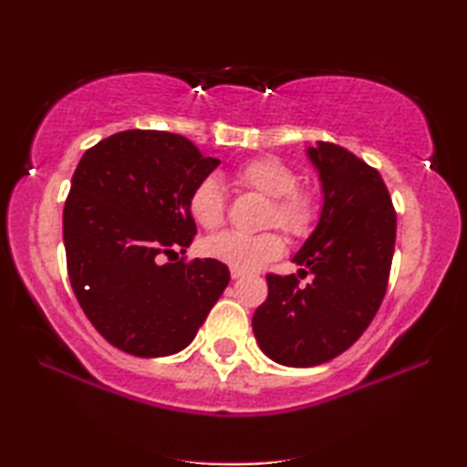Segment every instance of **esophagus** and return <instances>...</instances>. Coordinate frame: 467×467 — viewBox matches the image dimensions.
<instances>
[{
    "instance_id": "esophagus-1",
    "label": "esophagus",
    "mask_w": 467,
    "mask_h": 467,
    "mask_svg": "<svg viewBox=\"0 0 467 467\" xmlns=\"http://www.w3.org/2000/svg\"><path fill=\"white\" fill-rule=\"evenodd\" d=\"M244 274H242V271H238V269H232V277L234 279H238V277H242Z\"/></svg>"
}]
</instances>
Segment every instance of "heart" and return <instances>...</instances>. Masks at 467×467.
<instances>
[{
  "mask_svg": "<svg viewBox=\"0 0 467 467\" xmlns=\"http://www.w3.org/2000/svg\"><path fill=\"white\" fill-rule=\"evenodd\" d=\"M235 182L242 188L269 198L265 225H275L290 238H305L317 219V198L298 185V175L290 164L275 156H258L246 161L235 171ZM193 221L204 229H214L225 219V190L214 175L198 179L188 198ZM202 253L214 261L238 271H254L284 253V240L275 232L256 235L223 232L204 240Z\"/></svg>",
  "mask_w": 467,
  "mask_h": 467,
  "instance_id": "1",
  "label": "heart"
}]
</instances>
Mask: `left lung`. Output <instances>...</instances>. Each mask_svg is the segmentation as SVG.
I'll use <instances>...</instances> for the list:
<instances>
[{"label": "left lung", "instance_id": "1", "mask_svg": "<svg viewBox=\"0 0 467 467\" xmlns=\"http://www.w3.org/2000/svg\"><path fill=\"white\" fill-rule=\"evenodd\" d=\"M306 154L324 188L319 223L292 258L298 275L269 274L253 317L258 347L288 368L321 365L361 338L382 305L397 238V213L374 167L329 141ZM306 275L312 282L300 289Z\"/></svg>", "mask_w": 467, "mask_h": 467}]
</instances>
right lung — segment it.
I'll use <instances>...</instances> for the list:
<instances>
[{"label":"right lung","mask_w":467,"mask_h":467,"mask_svg":"<svg viewBox=\"0 0 467 467\" xmlns=\"http://www.w3.org/2000/svg\"><path fill=\"white\" fill-rule=\"evenodd\" d=\"M219 162L183 135L129 129L77 164L62 219L68 279L112 347L135 357L179 353L227 288V265L214 258L159 263L192 244L190 192Z\"/></svg>","instance_id":"1"}]
</instances>
